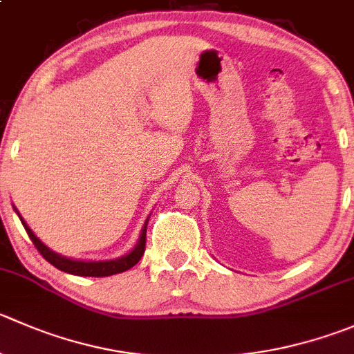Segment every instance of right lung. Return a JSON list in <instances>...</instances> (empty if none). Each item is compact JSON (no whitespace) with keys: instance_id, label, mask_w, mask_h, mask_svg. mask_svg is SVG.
Here are the masks:
<instances>
[{"instance_id":"right-lung-1","label":"right lung","mask_w":354,"mask_h":354,"mask_svg":"<svg viewBox=\"0 0 354 354\" xmlns=\"http://www.w3.org/2000/svg\"><path fill=\"white\" fill-rule=\"evenodd\" d=\"M20 216V214H19ZM22 219V218H20ZM22 225L26 228L27 235L32 240V243L36 245V249L39 250L41 256L48 261L50 264H53L55 268L62 270L65 273H71V275H79V277H111L115 273H122L126 270L133 268L140 259H142L143 252H145V242H147V225L143 226L142 235H140L138 243H136L135 249L128 254V256H122L119 259L114 261H74L68 259V257H62L60 254H55L53 250L48 249L32 232H30L29 226L26 225V221L22 219Z\"/></svg>"}]
</instances>
